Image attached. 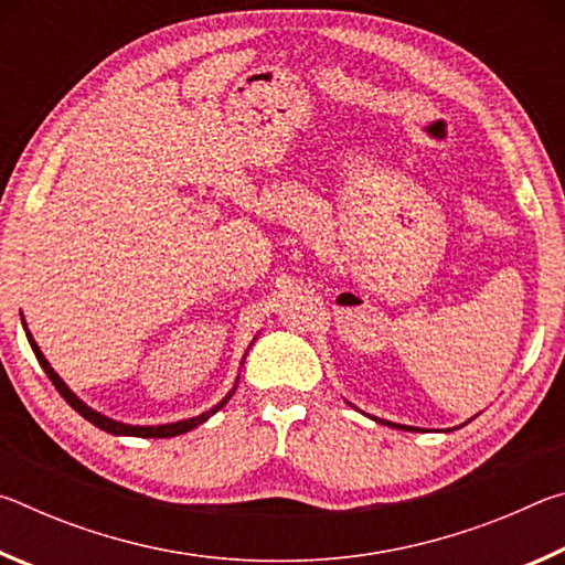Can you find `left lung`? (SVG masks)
I'll list each match as a JSON object with an SVG mask.
<instances>
[{
  "label": "left lung",
  "mask_w": 565,
  "mask_h": 565,
  "mask_svg": "<svg viewBox=\"0 0 565 565\" xmlns=\"http://www.w3.org/2000/svg\"><path fill=\"white\" fill-rule=\"evenodd\" d=\"M374 418V416H371ZM376 424H384V426H391V428H404V431H420V428H416V426H401V424H391V420H384V418H374Z\"/></svg>",
  "instance_id": "1"
}]
</instances>
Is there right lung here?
Segmentation results:
<instances>
[{"label": "right lung", "mask_w": 565, "mask_h": 565, "mask_svg": "<svg viewBox=\"0 0 565 565\" xmlns=\"http://www.w3.org/2000/svg\"><path fill=\"white\" fill-rule=\"evenodd\" d=\"M22 327H24V331H26V323L22 321ZM26 339H30V347H32V351H34V356H36V361H40V366L44 369V374L50 376V381L54 384V388L60 391L62 394V398L66 401V404H70L76 414H82L84 418L89 420V424H94L97 428H102V431H107V434H114V436H137V438H169V436H179V434H186V431H191V428H196L199 424H204V420L209 418V416H214L218 408H222L228 398H232V394H234V388L228 391L226 394V398H222L218 401V404L212 408V411H204V414H199V416H194V418H184V420H174V424H161V426H131V424H121V420H114V418H109V416H104V414H99V411H94V408H89L87 404H84V401L74 394V391H70V386L64 384V381L60 379V374H56V371L50 366V361L44 359V353L40 351V347H36V341L32 339V333L26 331ZM238 381V379H236Z\"/></svg>", "instance_id": "add662e5"}]
</instances>
